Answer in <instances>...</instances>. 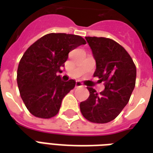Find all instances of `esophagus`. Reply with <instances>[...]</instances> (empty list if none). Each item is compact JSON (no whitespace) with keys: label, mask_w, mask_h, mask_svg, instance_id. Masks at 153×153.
Instances as JSON below:
<instances>
[{"label":"esophagus","mask_w":153,"mask_h":153,"mask_svg":"<svg viewBox=\"0 0 153 153\" xmlns=\"http://www.w3.org/2000/svg\"><path fill=\"white\" fill-rule=\"evenodd\" d=\"M83 87L82 83L80 81H76V87Z\"/></svg>","instance_id":"1"}]
</instances>
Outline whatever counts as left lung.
<instances>
[{
  "instance_id": "8db88e82",
  "label": "left lung",
  "mask_w": 153,
  "mask_h": 153,
  "mask_svg": "<svg viewBox=\"0 0 153 153\" xmlns=\"http://www.w3.org/2000/svg\"><path fill=\"white\" fill-rule=\"evenodd\" d=\"M86 40L96 61L93 76L105 82V89L97 93L87 87L90 96L80 103V109L91 123H109L129 102L136 83V66L127 51L113 40L96 36Z\"/></svg>"
}]
</instances>
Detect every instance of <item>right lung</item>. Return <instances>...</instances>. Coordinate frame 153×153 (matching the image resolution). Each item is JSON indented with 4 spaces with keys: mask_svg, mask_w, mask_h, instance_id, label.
<instances>
[{
    "mask_svg": "<svg viewBox=\"0 0 153 153\" xmlns=\"http://www.w3.org/2000/svg\"><path fill=\"white\" fill-rule=\"evenodd\" d=\"M86 44L80 36L50 33L43 36L26 51L19 62L17 85L21 97L31 114L51 118L58 113L62 101L76 85V81L62 80L58 72L68 53Z\"/></svg>",
    "mask_w": 153,
    "mask_h": 153,
    "instance_id": "1",
    "label": "right lung"
}]
</instances>
